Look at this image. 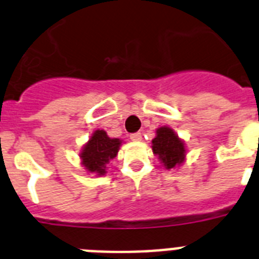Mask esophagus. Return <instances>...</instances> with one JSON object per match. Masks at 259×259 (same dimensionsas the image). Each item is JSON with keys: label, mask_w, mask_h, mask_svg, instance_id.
<instances>
[{"label": "esophagus", "mask_w": 259, "mask_h": 259, "mask_svg": "<svg viewBox=\"0 0 259 259\" xmlns=\"http://www.w3.org/2000/svg\"><path fill=\"white\" fill-rule=\"evenodd\" d=\"M130 139H131L132 141H140L141 140V134H139V132H136V134H131V135H130Z\"/></svg>", "instance_id": "34e87169"}]
</instances>
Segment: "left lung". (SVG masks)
Listing matches in <instances>:
<instances>
[{
	"label": "left lung",
	"mask_w": 259,
	"mask_h": 259,
	"mask_svg": "<svg viewBox=\"0 0 259 259\" xmlns=\"http://www.w3.org/2000/svg\"><path fill=\"white\" fill-rule=\"evenodd\" d=\"M153 154H155L166 170L176 168L185 162L187 148L171 127H159L155 130V137L152 140Z\"/></svg>",
	"instance_id": "8db88e82"
}]
</instances>
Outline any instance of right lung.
Segmentation results:
<instances>
[{"instance_id": "1", "label": "right lung", "mask_w": 259, "mask_h": 259, "mask_svg": "<svg viewBox=\"0 0 259 259\" xmlns=\"http://www.w3.org/2000/svg\"><path fill=\"white\" fill-rule=\"evenodd\" d=\"M122 145L120 139L107 136L104 130H96L80 152V164L88 174L102 176L107 172V164L116 157Z\"/></svg>"}]
</instances>
